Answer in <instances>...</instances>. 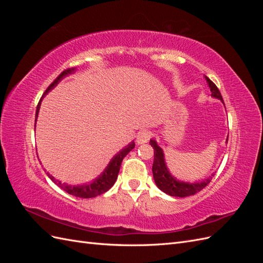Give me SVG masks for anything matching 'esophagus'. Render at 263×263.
Segmentation results:
<instances>
[{"mask_svg": "<svg viewBox=\"0 0 263 263\" xmlns=\"http://www.w3.org/2000/svg\"><path fill=\"white\" fill-rule=\"evenodd\" d=\"M150 138H151V133L149 130H141L137 135L136 141L138 145H141V144H146V142H148Z\"/></svg>", "mask_w": 263, "mask_h": 263, "instance_id": "esophagus-1", "label": "esophagus"}]
</instances>
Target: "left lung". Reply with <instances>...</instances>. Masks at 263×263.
<instances>
[{"label": "left lung", "mask_w": 263, "mask_h": 263, "mask_svg": "<svg viewBox=\"0 0 263 263\" xmlns=\"http://www.w3.org/2000/svg\"><path fill=\"white\" fill-rule=\"evenodd\" d=\"M206 80H208V83L211 87L212 97L219 99L221 102H224L216 84H215L212 80H210L208 77H206ZM150 145L154 148V155H155L154 164H153L154 179L157 186L160 189L162 192L169 194L171 196L185 197L190 195H194L195 193L200 192V191H202L211 182L212 177L206 179L201 183H184V182H180L176 180L169 173L168 169H166L162 149L157 145V142L155 140H150Z\"/></svg>", "instance_id": "1"}]
</instances>
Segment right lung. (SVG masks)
I'll return each instance as SVG.
<instances>
[{"label":"right lung","instance_id":"right-lung-1","mask_svg":"<svg viewBox=\"0 0 263 263\" xmlns=\"http://www.w3.org/2000/svg\"><path fill=\"white\" fill-rule=\"evenodd\" d=\"M74 70H76L74 68H68L66 70H63L62 72L54 79V81L48 86V89L45 91V94L48 92L50 89H52V87L55 84H57L63 77L69 74V73H72ZM42 100H43V97H42L41 101L38 102L37 109H36V118L38 116V112H39V107H41ZM35 121H36V119H35ZM134 148H135V144H134V142H132V144H129L125 149H123L121 153H118L112 159V160H110L109 164L107 165V168L105 169V171L103 172L102 176L95 180L94 182H92L91 184H84V185H81V186H71V185L65 184V183H61L58 180H55L52 176H50L48 172H47V176H48L51 179V181L54 183V184H57L60 189H62L63 191H66L67 193H69L71 195L77 196V197H82V198L95 197V196L105 193L106 191H108L110 187L114 185V183H115V181L117 179V176H118L119 169H121V164H122L123 159L127 155H128L129 151H132Z\"/></svg>","mask_w":263,"mask_h":263}]
</instances>
